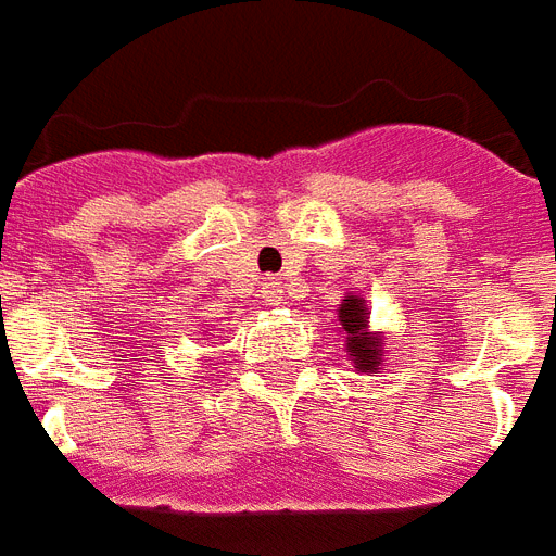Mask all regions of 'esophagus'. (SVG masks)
Here are the masks:
<instances>
[{
	"mask_svg": "<svg viewBox=\"0 0 556 556\" xmlns=\"http://www.w3.org/2000/svg\"><path fill=\"white\" fill-rule=\"evenodd\" d=\"M260 296H263L265 305H279V302H282V282H279L277 277H265L263 293H260Z\"/></svg>",
	"mask_w": 556,
	"mask_h": 556,
	"instance_id": "34e87169",
	"label": "esophagus"
}]
</instances>
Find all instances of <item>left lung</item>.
I'll use <instances>...</instances> for the list:
<instances>
[{
  "instance_id": "left-lung-1",
  "label": "left lung",
  "mask_w": 556,
  "mask_h": 556,
  "mask_svg": "<svg viewBox=\"0 0 556 556\" xmlns=\"http://www.w3.org/2000/svg\"><path fill=\"white\" fill-rule=\"evenodd\" d=\"M340 325L345 331V349H349L354 368L365 374H377L382 365V333L368 331V308L363 296H345L340 305Z\"/></svg>"
}]
</instances>
